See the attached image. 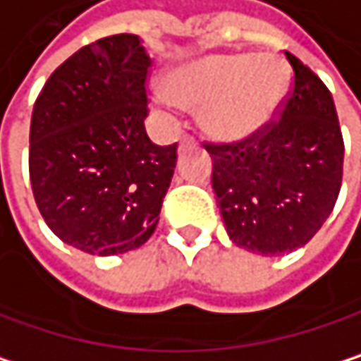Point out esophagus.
I'll list each match as a JSON object with an SVG mask.
<instances>
[{
    "mask_svg": "<svg viewBox=\"0 0 361 361\" xmlns=\"http://www.w3.org/2000/svg\"><path fill=\"white\" fill-rule=\"evenodd\" d=\"M195 143H197V139H195L192 135H184L182 139H179V149L190 147V145H195Z\"/></svg>",
    "mask_w": 361,
    "mask_h": 361,
    "instance_id": "obj_1",
    "label": "esophagus"
}]
</instances>
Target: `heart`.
<instances>
[{
	"mask_svg": "<svg viewBox=\"0 0 361 361\" xmlns=\"http://www.w3.org/2000/svg\"><path fill=\"white\" fill-rule=\"evenodd\" d=\"M288 84L290 71L275 54H216L171 75L173 94L188 105H205V130L226 141L264 128L279 111Z\"/></svg>",
	"mask_w": 361,
	"mask_h": 361,
	"instance_id": "1",
	"label": "heart"
}]
</instances>
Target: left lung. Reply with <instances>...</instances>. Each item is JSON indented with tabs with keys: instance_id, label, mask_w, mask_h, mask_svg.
Listing matches in <instances>:
<instances>
[{
	"instance_id": "obj_1",
	"label": "left lung",
	"mask_w": 361,
	"mask_h": 361,
	"mask_svg": "<svg viewBox=\"0 0 361 361\" xmlns=\"http://www.w3.org/2000/svg\"><path fill=\"white\" fill-rule=\"evenodd\" d=\"M290 90L258 133L237 141H205L212 184L228 237L260 256L307 245L332 214L345 143L328 86L294 54Z\"/></svg>"
}]
</instances>
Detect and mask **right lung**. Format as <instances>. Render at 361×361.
Segmentation results:
<instances>
[{
	"mask_svg": "<svg viewBox=\"0 0 361 361\" xmlns=\"http://www.w3.org/2000/svg\"><path fill=\"white\" fill-rule=\"evenodd\" d=\"M152 61L137 35L101 37L61 63L33 105L29 177L42 218L92 256L141 247L156 231L177 143L145 133Z\"/></svg>",
	"mask_w": 361,
	"mask_h": 361,
	"instance_id": "obj_1",
	"label": "right lung"
}]
</instances>
